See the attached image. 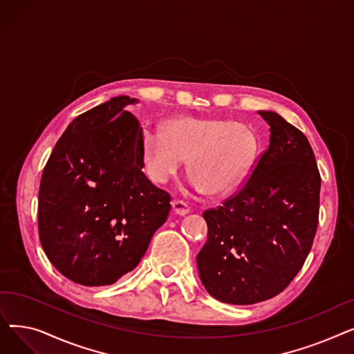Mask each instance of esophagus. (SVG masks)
Instances as JSON below:
<instances>
[{
	"label": "esophagus",
	"mask_w": 354,
	"mask_h": 354,
	"mask_svg": "<svg viewBox=\"0 0 354 354\" xmlns=\"http://www.w3.org/2000/svg\"><path fill=\"white\" fill-rule=\"evenodd\" d=\"M172 209L178 215H187L191 212V207L188 205V202H185L182 199H175L172 202Z\"/></svg>",
	"instance_id": "obj_1"
}]
</instances>
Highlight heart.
<instances>
[{
  "label": "heart",
  "instance_id": "heart-1",
  "mask_svg": "<svg viewBox=\"0 0 354 354\" xmlns=\"http://www.w3.org/2000/svg\"><path fill=\"white\" fill-rule=\"evenodd\" d=\"M142 155L147 175L158 183L176 175L188 158L192 187L208 195H225L250 174L258 155V138L245 123L178 116L163 124V133L146 130Z\"/></svg>",
  "mask_w": 354,
  "mask_h": 354
}]
</instances>
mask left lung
Returning a JSON list of instances; mask_svg holds the SVG:
<instances>
[{"instance_id":"obj_1","label":"left lung","mask_w":354,"mask_h":354,"mask_svg":"<svg viewBox=\"0 0 354 354\" xmlns=\"http://www.w3.org/2000/svg\"><path fill=\"white\" fill-rule=\"evenodd\" d=\"M270 145L245 183L203 212L208 241L196 257L214 299L255 304L284 291L304 266L319 224L322 178L301 130L274 111Z\"/></svg>"}]
</instances>
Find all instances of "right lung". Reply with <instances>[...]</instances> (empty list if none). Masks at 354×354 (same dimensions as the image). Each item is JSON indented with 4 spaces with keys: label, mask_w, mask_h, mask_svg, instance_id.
Masks as SVG:
<instances>
[{
    "label": "right lung",
    "mask_w": 354,
    "mask_h": 354,
    "mask_svg": "<svg viewBox=\"0 0 354 354\" xmlns=\"http://www.w3.org/2000/svg\"><path fill=\"white\" fill-rule=\"evenodd\" d=\"M127 96L84 111L55 143L39 191L41 247L68 280L109 286L132 271L171 211L142 172L143 130Z\"/></svg>",
    "instance_id": "right-lung-1"
}]
</instances>
